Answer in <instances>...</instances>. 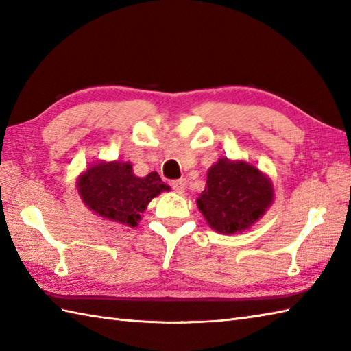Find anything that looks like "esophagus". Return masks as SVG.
I'll use <instances>...</instances> for the list:
<instances>
[{
	"instance_id": "34e87169",
	"label": "esophagus",
	"mask_w": 351,
	"mask_h": 351,
	"mask_svg": "<svg viewBox=\"0 0 351 351\" xmlns=\"http://www.w3.org/2000/svg\"><path fill=\"white\" fill-rule=\"evenodd\" d=\"M185 184H187V181L185 180H175L171 181V189H173L176 193H184L185 190Z\"/></svg>"
}]
</instances>
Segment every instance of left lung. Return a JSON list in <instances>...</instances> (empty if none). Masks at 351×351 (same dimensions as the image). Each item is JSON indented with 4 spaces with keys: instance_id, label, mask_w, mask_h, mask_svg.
<instances>
[{
    "instance_id": "obj_1",
    "label": "left lung",
    "mask_w": 351,
    "mask_h": 351,
    "mask_svg": "<svg viewBox=\"0 0 351 351\" xmlns=\"http://www.w3.org/2000/svg\"><path fill=\"white\" fill-rule=\"evenodd\" d=\"M273 196L271 181L258 167L220 158L208 170L205 190L196 202L214 230L235 234L263 217Z\"/></svg>"
}]
</instances>
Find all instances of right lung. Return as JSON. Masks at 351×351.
<instances>
[{"label":"right lung","mask_w":351,"mask_h":351,"mask_svg":"<svg viewBox=\"0 0 351 351\" xmlns=\"http://www.w3.org/2000/svg\"><path fill=\"white\" fill-rule=\"evenodd\" d=\"M77 187L88 210L131 228L138 225L147 204L169 190L156 171L138 178L132 173L131 162L122 161L93 164L78 178Z\"/></svg>","instance_id":"right-lung-1"}]
</instances>
